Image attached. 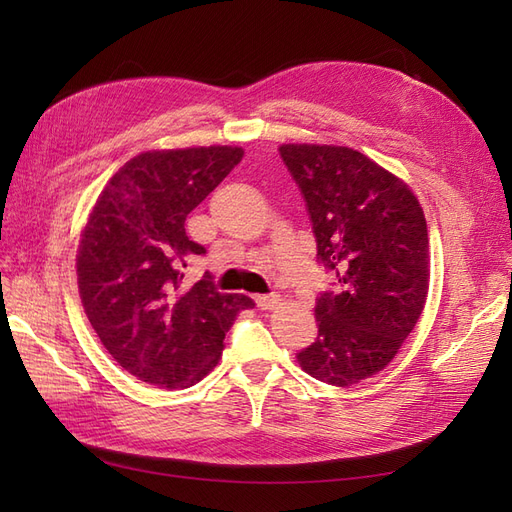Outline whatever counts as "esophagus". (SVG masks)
<instances>
[{
  "label": "esophagus",
  "mask_w": 512,
  "mask_h": 512,
  "mask_svg": "<svg viewBox=\"0 0 512 512\" xmlns=\"http://www.w3.org/2000/svg\"><path fill=\"white\" fill-rule=\"evenodd\" d=\"M254 301H256L258 309H273L277 303H280V294H275V292H271V294H256Z\"/></svg>",
  "instance_id": "1"
}]
</instances>
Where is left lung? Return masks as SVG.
Returning <instances> with one entry per match:
<instances>
[{"mask_svg": "<svg viewBox=\"0 0 512 512\" xmlns=\"http://www.w3.org/2000/svg\"><path fill=\"white\" fill-rule=\"evenodd\" d=\"M280 156L305 198L318 262L335 273L316 299V342L297 361L320 382L350 386L389 365L423 314L425 215L404 181L350 147L282 145Z\"/></svg>", "mask_w": 512, "mask_h": 512, "instance_id": "1", "label": "left lung"}]
</instances>
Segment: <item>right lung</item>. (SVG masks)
Masks as SVG:
<instances>
[{
  "label": "right lung",
  "instance_id": "1",
  "mask_svg": "<svg viewBox=\"0 0 512 512\" xmlns=\"http://www.w3.org/2000/svg\"><path fill=\"white\" fill-rule=\"evenodd\" d=\"M243 158L241 147L147 151L106 183L81 235L76 275L102 346L132 376L158 389H188L218 365L245 294H224L185 267L205 256L185 218Z\"/></svg>",
  "mask_w": 512,
  "mask_h": 512
}]
</instances>
